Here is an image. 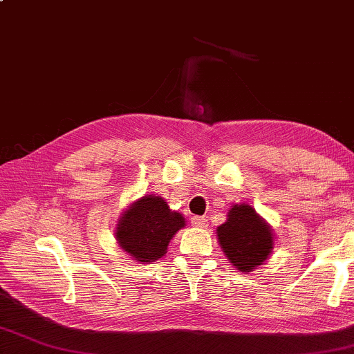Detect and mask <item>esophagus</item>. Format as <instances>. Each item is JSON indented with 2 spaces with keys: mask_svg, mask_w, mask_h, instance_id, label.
Listing matches in <instances>:
<instances>
[{
  "mask_svg": "<svg viewBox=\"0 0 354 354\" xmlns=\"http://www.w3.org/2000/svg\"><path fill=\"white\" fill-rule=\"evenodd\" d=\"M192 224H194L195 227L204 229V227H207V218H204V216H194V218H192Z\"/></svg>",
  "mask_w": 354,
  "mask_h": 354,
  "instance_id": "obj_1",
  "label": "esophagus"
}]
</instances>
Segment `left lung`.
<instances>
[{"mask_svg": "<svg viewBox=\"0 0 354 354\" xmlns=\"http://www.w3.org/2000/svg\"><path fill=\"white\" fill-rule=\"evenodd\" d=\"M218 243L234 268L252 272L265 263L274 249L269 224L249 204H234L227 220L216 227Z\"/></svg>", "mask_w": 354, "mask_h": 354, "instance_id": "left-lung-1", "label": "left lung"}]
</instances>
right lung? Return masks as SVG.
Listing matches in <instances>:
<instances>
[{"instance_id":"obj_1","label":"right lung","mask_w":354,"mask_h":354,"mask_svg":"<svg viewBox=\"0 0 354 354\" xmlns=\"http://www.w3.org/2000/svg\"><path fill=\"white\" fill-rule=\"evenodd\" d=\"M185 227L184 216L171 210L159 195H145L122 212L114 235L119 248L140 263L160 260L179 229Z\"/></svg>"}]
</instances>
